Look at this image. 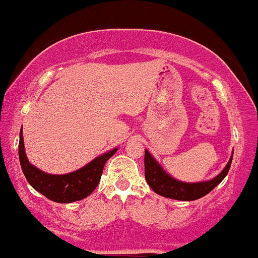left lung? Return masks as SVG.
Listing matches in <instances>:
<instances>
[{
    "mask_svg": "<svg viewBox=\"0 0 258 258\" xmlns=\"http://www.w3.org/2000/svg\"><path fill=\"white\" fill-rule=\"evenodd\" d=\"M233 154L227 163L226 168L210 181H204V182H181V181L175 180L170 175H168L163 170L157 160L151 156V153L146 150L145 151V177H146L147 183L157 195L165 197V198L176 199V201H196V199L202 198L210 193L215 187L219 184L226 175L228 174L229 168L232 164Z\"/></svg>",
    "mask_w": 258,
    "mask_h": 258,
    "instance_id": "obj_1",
    "label": "left lung"
}]
</instances>
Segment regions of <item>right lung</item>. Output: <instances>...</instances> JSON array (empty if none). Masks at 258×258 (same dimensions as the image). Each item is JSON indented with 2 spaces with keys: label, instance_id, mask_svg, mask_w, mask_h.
Returning a JSON list of instances; mask_svg holds the SVG:
<instances>
[{
  "label": "right lung",
  "instance_id": "obj_1",
  "mask_svg": "<svg viewBox=\"0 0 258 258\" xmlns=\"http://www.w3.org/2000/svg\"><path fill=\"white\" fill-rule=\"evenodd\" d=\"M118 148L98 157L89 164L65 175H50L30 164L24 148L23 130H20L19 160L27 182L37 192L55 203H72L92 195L101 178L105 163L117 152Z\"/></svg>",
  "mask_w": 258,
  "mask_h": 258
}]
</instances>
